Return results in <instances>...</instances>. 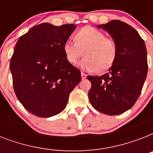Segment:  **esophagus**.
I'll list each match as a JSON object with an SVG mask.
<instances>
[{
	"mask_svg": "<svg viewBox=\"0 0 153 153\" xmlns=\"http://www.w3.org/2000/svg\"><path fill=\"white\" fill-rule=\"evenodd\" d=\"M81 77H82V79H85L86 78V74L83 72H82L81 73Z\"/></svg>",
	"mask_w": 153,
	"mask_h": 153,
	"instance_id": "34e87169",
	"label": "esophagus"
}]
</instances>
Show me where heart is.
Returning a JSON list of instances; mask_svg holds the SVG:
<instances>
[{
  "instance_id": "heart-1",
  "label": "heart",
  "mask_w": 153,
  "mask_h": 153,
  "mask_svg": "<svg viewBox=\"0 0 153 153\" xmlns=\"http://www.w3.org/2000/svg\"><path fill=\"white\" fill-rule=\"evenodd\" d=\"M62 50L67 62L75 65L80 62L82 68L94 71L97 74L104 73L110 69L117 57V46L114 39L107 38L102 31L93 27H85L74 35V42L67 40Z\"/></svg>"
}]
</instances>
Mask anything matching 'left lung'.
I'll list each match as a JSON object with an SVG mask.
<instances>
[{"instance_id":"1","label":"left lung","mask_w":153,"mask_h":153,"mask_svg":"<svg viewBox=\"0 0 153 153\" xmlns=\"http://www.w3.org/2000/svg\"><path fill=\"white\" fill-rule=\"evenodd\" d=\"M98 27L111 36L118 52L108 73L87 76L89 100L102 114L117 115L132 108L141 93L148 73L147 50L138 32L126 23L114 20Z\"/></svg>"}]
</instances>
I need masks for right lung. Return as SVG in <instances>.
Returning <instances> with one entry per match:
<instances>
[{
	"mask_svg": "<svg viewBox=\"0 0 153 153\" xmlns=\"http://www.w3.org/2000/svg\"><path fill=\"white\" fill-rule=\"evenodd\" d=\"M75 28L74 25L43 23L16 42L10 60L13 88L23 106L36 116L61 113L81 81V72L67 62L62 50Z\"/></svg>",
	"mask_w": 153,
	"mask_h": 153,
	"instance_id": "obj_1",
	"label": "right lung"
}]
</instances>
